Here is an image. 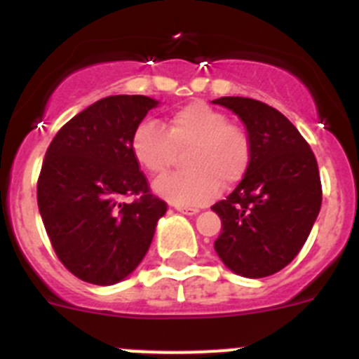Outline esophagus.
I'll return each instance as SVG.
<instances>
[{"mask_svg":"<svg viewBox=\"0 0 359 359\" xmlns=\"http://www.w3.org/2000/svg\"><path fill=\"white\" fill-rule=\"evenodd\" d=\"M176 208L177 212H182V214H185V215H196L199 212V208L198 207H187V205H176Z\"/></svg>","mask_w":359,"mask_h":359,"instance_id":"1","label":"esophagus"}]
</instances>
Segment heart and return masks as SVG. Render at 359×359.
<instances>
[{"label":"heart","instance_id":"1","mask_svg":"<svg viewBox=\"0 0 359 359\" xmlns=\"http://www.w3.org/2000/svg\"><path fill=\"white\" fill-rule=\"evenodd\" d=\"M185 170L154 183L161 198L176 205H203L224 185L241 182L250 167L252 145L241 126L207 102H190L170 115L167 129L145 118L131 136V151L142 169L161 176L172 167L176 149H187Z\"/></svg>","mask_w":359,"mask_h":359}]
</instances>
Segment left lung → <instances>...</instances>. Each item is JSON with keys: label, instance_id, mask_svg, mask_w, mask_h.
I'll return each instance as SVG.
<instances>
[{"label": "left lung", "instance_id": "8db88e82", "mask_svg": "<svg viewBox=\"0 0 359 359\" xmlns=\"http://www.w3.org/2000/svg\"><path fill=\"white\" fill-rule=\"evenodd\" d=\"M244 122L252 156L236 190L212 210L223 231L214 248L228 269L262 278L286 268L318 217L322 183L309 144L280 111L246 97H221Z\"/></svg>", "mask_w": 359, "mask_h": 359}]
</instances>
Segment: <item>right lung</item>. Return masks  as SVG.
Returning a JSON list of instances; mask_svg holds the SVG:
<instances>
[{
	"label": "right lung",
	"mask_w": 359,
	"mask_h": 359,
	"mask_svg": "<svg viewBox=\"0 0 359 359\" xmlns=\"http://www.w3.org/2000/svg\"><path fill=\"white\" fill-rule=\"evenodd\" d=\"M156 106L144 95L100 98L66 122L46 151L37 205L59 261L81 280L111 286L133 273L167 212L131 151L136 126Z\"/></svg>",
	"instance_id": "1"
}]
</instances>
